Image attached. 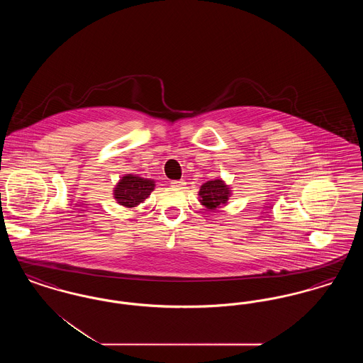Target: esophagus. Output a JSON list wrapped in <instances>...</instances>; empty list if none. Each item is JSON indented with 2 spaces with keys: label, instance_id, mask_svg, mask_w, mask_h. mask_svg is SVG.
Listing matches in <instances>:
<instances>
[{
  "label": "esophagus",
  "instance_id": "34e87169",
  "mask_svg": "<svg viewBox=\"0 0 363 363\" xmlns=\"http://www.w3.org/2000/svg\"><path fill=\"white\" fill-rule=\"evenodd\" d=\"M185 185H186V182H185L184 179H179V181H172V186H174V188H178V189H182Z\"/></svg>",
  "mask_w": 363,
  "mask_h": 363
}]
</instances>
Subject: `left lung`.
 Segmentation results:
<instances>
[{
  "instance_id": "1",
  "label": "left lung",
  "mask_w": 363,
  "mask_h": 363,
  "mask_svg": "<svg viewBox=\"0 0 363 363\" xmlns=\"http://www.w3.org/2000/svg\"><path fill=\"white\" fill-rule=\"evenodd\" d=\"M230 196H231L230 186L225 185L222 178L207 181L199 190V199L201 206H204L209 211H216L222 206H225Z\"/></svg>"
}]
</instances>
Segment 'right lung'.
<instances>
[{"instance_id": "1", "label": "right lung", "mask_w": 363, "mask_h": 363, "mask_svg": "<svg viewBox=\"0 0 363 363\" xmlns=\"http://www.w3.org/2000/svg\"><path fill=\"white\" fill-rule=\"evenodd\" d=\"M155 189V181L126 174L114 188L116 201L125 208L138 207Z\"/></svg>"}]
</instances>
